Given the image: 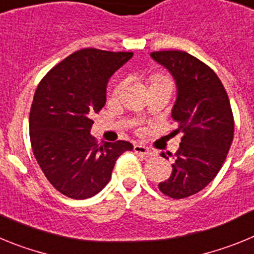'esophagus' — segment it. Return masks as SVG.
<instances>
[{
    "instance_id": "1",
    "label": "esophagus",
    "mask_w": 254,
    "mask_h": 254,
    "mask_svg": "<svg viewBox=\"0 0 254 254\" xmlns=\"http://www.w3.org/2000/svg\"><path fill=\"white\" fill-rule=\"evenodd\" d=\"M133 151L137 152V154L145 155V156H152V155H154L146 146H143V145H134Z\"/></svg>"
}]
</instances>
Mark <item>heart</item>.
Instances as JSON below:
<instances>
[{"instance_id": "heart-1", "label": "heart", "mask_w": 254, "mask_h": 254, "mask_svg": "<svg viewBox=\"0 0 254 254\" xmlns=\"http://www.w3.org/2000/svg\"><path fill=\"white\" fill-rule=\"evenodd\" d=\"M161 80H169V78H167V77H164V76H160V75H156V76H154V77H152V81H161ZM123 84V81L122 82H120V84L117 85L116 86V89H114V90H118V89H120L121 87V85Z\"/></svg>"}]
</instances>
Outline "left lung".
<instances>
[{
    "label": "left lung",
    "instance_id": "1",
    "mask_svg": "<svg viewBox=\"0 0 254 254\" xmlns=\"http://www.w3.org/2000/svg\"><path fill=\"white\" fill-rule=\"evenodd\" d=\"M176 78L172 117L182 133L169 179L159 183L165 196L181 199L202 190L223 167L234 137V117L225 87L214 69L183 51L152 52ZM167 158L165 154H161ZM168 159V158H167Z\"/></svg>",
    "mask_w": 254,
    "mask_h": 254
}]
</instances>
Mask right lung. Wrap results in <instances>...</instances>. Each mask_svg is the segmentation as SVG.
<instances>
[{
	"label": "right lung",
	"mask_w": 254,
	"mask_h": 254,
	"mask_svg": "<svg viewBox=\"0 0 254 254\" xmlns=\"http://www.w3.org/2000/svg\"><path fill=\"white\" fill-rule=\"evenodd\" d=\"M132 52L84 48L61 61L40 80L29 116L33 152L60 193L85 199L107 186L117 159L133 149L127 141L96 142L90 134L107 100L108 80Z\"/></svg>",
	"instance_id": "1"
}]
</instances>
